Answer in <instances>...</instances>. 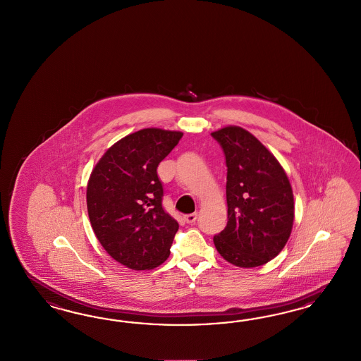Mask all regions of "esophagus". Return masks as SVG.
Here are the masks:
<instances>
[{
	"label": "esophagus",
	"mask_w": 361,
	"mask_h": 361,
	"mask_svg": "<svg viewBox=\"0 0 361 361\" xmlns=\"http://www.w3.org/2000/svg\"><path fill=\"white\" fill-rule=\"evenodd\" d=\"M184 219H185L188 224H195L197 219V214L196 213H192V214H186L185 217H184Z\"/></svg>",
	"instance_id": "34e87169"
}]
</instances>
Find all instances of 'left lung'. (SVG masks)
Here are the masks:
<instances>
[{"instance_id":"left-lung-1","label":"left lung","mask_w":361,"mask_h":361,"mask_svg":"<svg viewBox=\"0 0 361 361\" xmlns=\"http://www.w3.org/2000/svg\"><path fill=\"white\" fill-rule=\"evenodd\" d=\"M212 136L228 166V225L213 242L228 262L258 267L283 250L294 225V195L283 166L252 133L228 126Z\"/></svg>"}]
</instances>
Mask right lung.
Wrapping results in <instances>:
<instances>
[{
  "label": "right lung",
  "instance_id": "add662e5",
  "mask_svg": "<svg viewBox=\"0 0 361 361\" xmlns=\"http://www.w3.org/2000/svg\"><path fill=\"white\" fill-rule=\"evenodd\" d=\"M183 132L144 128L111 145L87 183V212L103 249L131 270L166 261L178 224L165 213L157 166Z\"/></svg>",
  "mask_w": 361,
  "mask_h": 361
}]
</instances>
